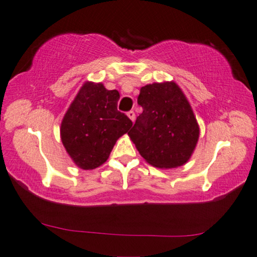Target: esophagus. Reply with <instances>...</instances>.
Instances as JSON below:
<instances>
[{
    "instance_id": "34e87169",
    "label": "esophagus",
    "mask_w": 257,
    "mask_h": 257,
    "mask_svg": "<svg viewBox=\"0 0 257 257\" xmlns=\"http://www.w3.org/2000/svg\"><path fill=\"white\" fill-rule=\"evenodd\" d=\"M127 117L131 119L132 121H135L136 120V113H135V111H128L127 112Z\"/></svg>"
}]
</instances>
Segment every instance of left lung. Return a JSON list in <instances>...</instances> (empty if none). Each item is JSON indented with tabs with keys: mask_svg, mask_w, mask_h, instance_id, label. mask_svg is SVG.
I'll return each mask as SVG.
<instances>
[{
	"mask_svg": "<svg viewBox=\"0 0 257 257\" xmlns=\"http://www.w3.org/2000/svg\"><path fill=\"white\" fill-rule=\"evenodd\" d=\"M143 113L128 132L147 163L158 168L182 166L199 139V125L187 98L174 82L143 86L138 96Z\"/></svg>",
	"mask_w": 257,
	"mask_h": 257,
	"instance_id": "left-lung-1",
	"label": "left lung"
}]
</instances>
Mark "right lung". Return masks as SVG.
Returning a JSON list of instances; mask_svg holds the SVG:
<instances>
[{"label":"right lung","instance_id":"add662e5","mask_svg":"<svg viewBox=\"0 0 257 257\" xmlns=\"http://www.w3.org/2000/svg\"><path fill=\"white\" fill-rule=\"evenodd\" d=\"M117 90L86 82L61 124V138L77 166L94 170L107 160L114 144L131 128L132 120L117 110Z\"/></svg>","mask_w":257,"mask_h":257}]
</instances>
